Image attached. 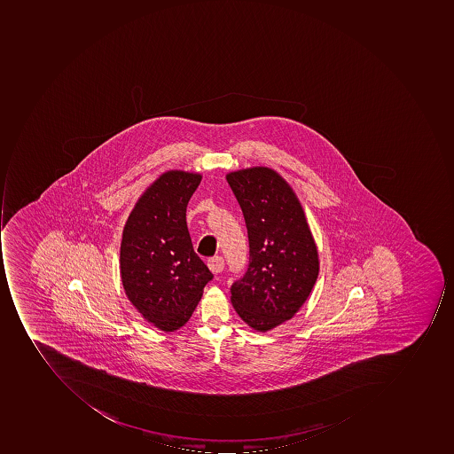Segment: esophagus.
Returning a JSON list of instances; mask_svg holds the SVG:
<instances>
[{"label": "esophagus", "mask_w": 454, "mask_h": 454, "mask_svg": "<svg viewBox=\"0 0 454 454\" xmlns=\"http://www.w3.org/2000/svg\"><path fill=\"white\" fill-rule=\"evenodd\" d=\"M207 266L211 270V273L220 274L223 273L225 263H223V259L221 256H215V258L208 259Z\"/></svg>", "instance_id": "obj_1"}]
</instances>
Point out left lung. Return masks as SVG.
Returning a JSON list of instances; mask_svg holds the SVG:
<instances>
[{"label":"left lung","mask_w":454,"mask_h":454,"mask_svg":"<svg viewBox=\"0 0 454 454\" xmlns=\"http://www.w3.org/2000/svg\"><path fill=\"white\" fill-rule=\"evenodd\" d=\"M249 241V263L231 287L239 317L256 332L292 319L309 299L319 273L317 244L304 210L286 181L270 168L226 175Z\"/></svg>","instance_id":"8db88e82"}]
</instances>
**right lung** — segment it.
Masks as SVG:
<instances>
[{
  "label": "right lung",
  "instance_id": "add662e5",
  "mask_svg": "<svg viewBox=\"0 0 454 454\" xmlns=\"http://www.w3.org/2000/svg\"><path fill=\"white\" fill-rule=\"evenodd\" d=\"M200 180L199 173H163L140 196L122 231L120 273L125 294L163 332L187 324L203 287L213 279L193 251L185 220Z\"/></svg>",
  "mask_w": 454,
  "mask_h": 454
}]
</instances>
